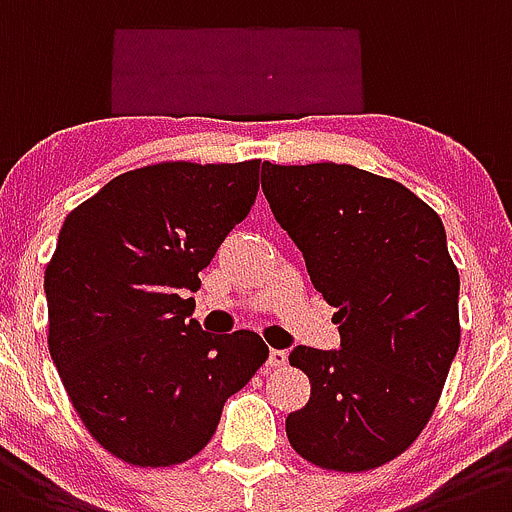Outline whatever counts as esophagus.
I'll return each instance as SVG.
<instances>
[{"instance_id": "obj_1", "label": "esophagus", "mask_w": 512, "mask_h": 512, "mask_svg": "<svg viewBox=\"0 0 512 512\" xmlns=\"http://www.w3.org/2000/svg\"><path fill=\"white\" fill-rule=\"evenodd\" d=\"M285 362H288V352L285 349H270L267 367H285Z\"/></svg>"}]
</instances>
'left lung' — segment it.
<instances>
[{"label": "left lung", "mask_w": 512, "mask_h": 512, "mask_svg": "<svg viewBox=\"0 0 512 512\" xmlns=\"http://www.w3.org/2000/svg\"><path fill=\"white\" fill-rule=\"evenodd\" d=\"M262 193L339 311L342 347H296L311 398L285 418L316 467L365 472L403 454L439 403L459 349V273L439 214L354 165H262Z\"/></svg>", "instance_id": "obj_1"}]
</instances>
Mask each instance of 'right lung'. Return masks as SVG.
I'll return each instance as SVG.
<instances>
[{"mask_svg": "<svg viewBox=\"0 0 512 512\" xmlns=\"http://www.w3.org/2000/svg\"><path fill=\"white\" fill-rule=\"evenodd\" d=\"M260 160L122 173L63 222L45 267L48 347L89 434L137 467H170L214 436L267 359L255 331L191 319L199 273L255 204Z\"/></svg>", "mask_w": 512, "mask_h": 512, "instance_id": "add662e5", "label": "right lung"}]
</instances>
